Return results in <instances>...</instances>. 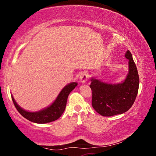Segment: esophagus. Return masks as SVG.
<instances>
[{"label": "esophagus", "mask_w": 156, "mask_h": 156, "mask_svg": "<svg viewBox=\"0 0 156 156\" xmlns=\"http://www.w3.org/2000/svg\"><path fill=\"white\" fill-rule=\"evenodd\" d=\"M79 79L81 80V82H82L83 83H86L88 79V74L87 72H83L80 75Z\"/></svg>", "instance_id": "esophagus-1"}]
</instances>
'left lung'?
Wrapping results in <instances>:
<instances>
[{
    "instance_id": "obj_1",
    "label": "left lung",
    "mask_w": 156,
    "mask_h": 156,
    "mask_svg": "<svg viewBox=\"0 0 156 156\" xmlns=\"http://www.w3.org/2000/svg\"><path fill=\"white\" fill-rule=\"evenodd\" d=\"M125 56L129 60V73L119 84H108L91 79L90 85L92 92V105L103 116H112L124 113L133 105L139 86L138 71L130 51Z\"/></svg>"
}]
</instances>
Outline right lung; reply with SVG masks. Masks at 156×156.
I'll list each match as a JSON object with an SVG mask.
<instances>
[{
  "label": "right lung",
  "mask_w": 156,
  "mask_h": 156,
  "mask_svg": "<svg viewBox=\"0 0 156 156\" xmlns=\"http://www.w3.org/2000/svg\"><path fill=\"white\" fill-rule=\"evenodd\" d=\"M77 83H70L66 86L52 104L43 110L37 112H29L23 109L17 105L12 95L13 104L18 112L25 119L37 124H46L57 120L64 112L66 106L67 99L69 93L77 87Z\"/></svg>",
  "instance_id": "right-lung-1"
}]
</instances>
